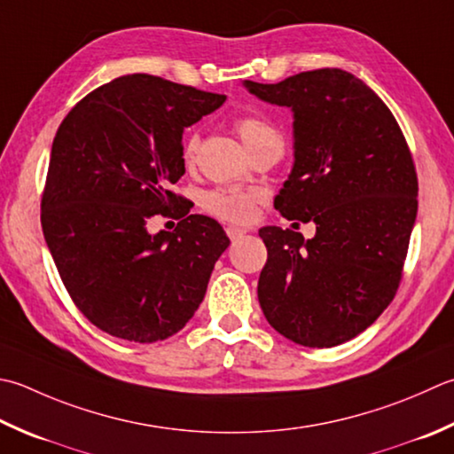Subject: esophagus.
I'll use <instances>...</instances> for the list:
<instances>
[{"mask_svg": "<svg viewBox=\"0 0 454 454\" xmlns=\"http://www.w3.org/2000/svg\"><path fill=\"white\" fill-rule=\"evenodd\" d=\"M226 234H228L230 239H232V242H238L239 238H244V236L247 234V230L238 228V226H228V228H226Z\"/></svg>", "mask_w": 454, "mask_h": 454, "instance_id": "1", "label": "esophagus"}]
</instances>
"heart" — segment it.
Listing matches in <instances>:
<instances>
[{"mask_svg":"<svg viewBox=\"0 0 454 454\" xmlns=\"http://www.w3.org/2000/svg\"><path fill=\"white\" fill-rule=\"evenodd\" d=\"M236 131L238 136L242 137L246 149L254 153L255 149L263 145H281L283 147V137L279 131L268 121L262 118H255V115H244L236 121ZM199 151V136L192 133V136L184 141L183 149V159L186 165L194 163V157H197ZM262 199V194L257 191H238V189H220L212 191L204 199V207L222 220L228 222H250L254 218L255 204Z\"/></svg>","mask_w":454,"mask_h":454,"instance_id":"obj_1","label":"heart"}]
</instances>
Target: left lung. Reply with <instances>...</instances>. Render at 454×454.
<instances>
[{"instance_id":"left-lung-1","label":"left lung","mask_w":454,"mask_h":454,"mask_svg":"<svg viewBox=\"0 0 454 454\" xmlns=\"http://www.w3.org/2000/svg\"><path fill=\"white\" fill-rule=\"evenodd\" d=\"M244 86L293 112L295 161L273 207L317 226L310 239L279 226L260 230L268 263L257 299L286 339L331 348L366 331L397 291L417 218L410 147L380 96L346 70Z\"/></svg>"}]
</instances>
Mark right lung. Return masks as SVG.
Instances as JSON below:
<instances>
[{
    "label": "right lung",
    "mask_w": 454,
    "mask_h": 454,
    "mask_svg": "<svg viewBox=\"0 0 454 454\" xmlns=\"http://www.w3.org/2000/svg\"><path fill=\"white\" fill-rule=\"evenodd\" d=\"M226 102L151 74L96 88L52 141L41 224L74 305L104 333L165 340L191 321L230 246L215 218L168 191L184 175L183 131ZM155 214L184 220L151 235Z\"/></svg>",
    "instance_id": "obj_1"
}]
</instances>
